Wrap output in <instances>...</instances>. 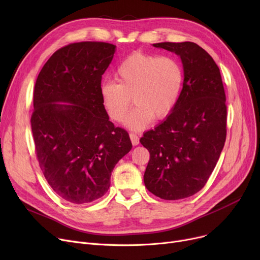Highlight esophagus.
I'll return each instance as SVG.
<instances>
[{"label":"esophagus","mask_w":260,"mask_h":260,"mask_svg":"<svg viewBox=\"0 0 260 260\" xmlns=\"http://www.w3.org/2000/svg\"><path fill=\"white\" fill-rule=\"evenodd\" d=\"M129 138H131V141H132L133 145H138L139 144V137L136 134H134V133L129 134Z\"/></svg>","instance_id":"obj_1"}]
</instances>
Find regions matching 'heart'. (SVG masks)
Masks as SVG:
<instances>
[{
  "label": "heart",
  "instance_id": "heart-1",
  "mask_svg": "<svg viewBox=\"0 0 260 260\" xmlns=\"http://www.w3.org/2000/svg\"><path fill=\"white\" fill-rule=\"evenodd\" d=\"M119 82L106 80L99 86L102 104L109 118L121 122L127 115L132 97L136 103L125 124L141 129L155 119H165L178 103L184 82L180 62L172 57L135 51L116 70Z\"/></svg>",
  "mask_w": 260,
  "mask_h": 260
}]
</instances>
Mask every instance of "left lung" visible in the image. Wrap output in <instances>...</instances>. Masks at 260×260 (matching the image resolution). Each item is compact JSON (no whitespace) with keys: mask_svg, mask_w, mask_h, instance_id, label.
Segmentation results:
<instances>
[{"mask_svg":"<svg viewBox=\"0 0 260 260\" xmlns=\"http://www.w3.org/2000/svg\"><path fill=\"white\" fill-rule=\"evenodd\" d=\"M181 58L184 82L174 111L140 139L149 152L144 184L165 200L193 196L206 185L226 138L225 92L220 71L193 42L153 44Z\"/></svg>","mask_w":260,"mask_h":260,"instance_id":"obj_1","label":"left lung"}]
</instances>
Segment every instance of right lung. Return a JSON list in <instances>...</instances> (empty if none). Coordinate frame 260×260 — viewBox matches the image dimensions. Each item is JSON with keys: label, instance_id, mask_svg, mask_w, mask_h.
<instances>
[{"label": "right lung", "instance_id": "obj_1", "mask_svg": "<svg viewBox=\"0 0 260 260\" xmlns=\"http://www.w3.org/2000/svg\"><path fill=\"white\" fill-rule=\"evenodd\" d=\"M115 51L105 42L68 44L36 81L30 123L37 158L54 193L72 203L102 197L132 148L127 132L109 121L99 92Z\"/></svg>", "mask_w": 260, "mask_h": 260}]
</instances>
